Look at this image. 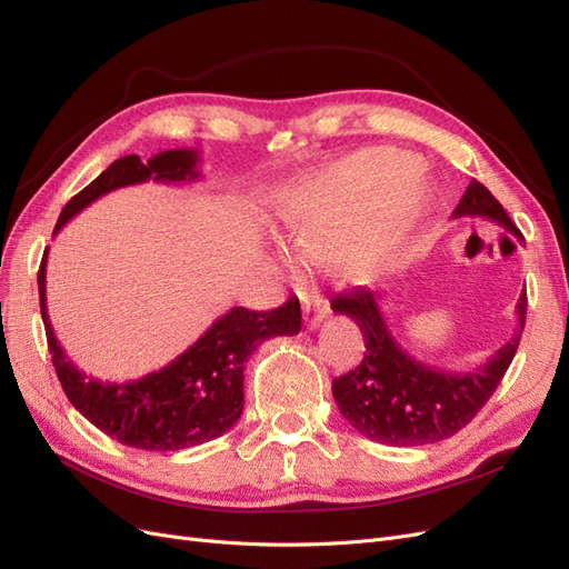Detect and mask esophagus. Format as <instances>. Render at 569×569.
I'll return each mask as SVG.
<instances>
[{"label":"esophagus","instance_id":"obj_1","mask_svg":"<svg viewBox=\"0 0 569 569\" xmlns=\"http://www.w3.org/2000/svg\"><path fill=\"white\" fill-rule=\"evenodd\" d=\"M301 303H303V318H306V325L308 330H316V327H320V322L330 316V303H327L318 291H311V295L301 297Z\"/></svg>","mask_w":569,"mask_h":569}]
</instances>
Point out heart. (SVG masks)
<instances>
[{
  "label": "heart",
  "instance_id": "obj_1",
  "mask_svg": "<svg viewBox=\"0 0 569 569\" xmlns=\"http://www.w3.org/2000/svg\"><path fill=\"white\" fill-rule=\"evenodd\" d=\"M425 201V178L410 153L366 149L308 180L284 209L282 230L306 261L339 258L360 278L406 251Z\"/></svg>",
  "mask_w": 569,
  "mask_h": 569
}]
</instances>
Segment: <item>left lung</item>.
I'll use <instances>...</instances> for the list:
<instances>
[{
	"label": "left lung",
	"instance_id": "8db88e82",
	"mask_svg": "<svg viewBox=\"0 0 569 569\" xmlns=\"http://www.w3.org/2000/svg\"><path fill=\"white\" fill-rule=\"evenodd\" d=\"M487 218L510 234L522 232L493 199L489 189L472 180L453 218ZM332 311L351 318L366 339L360 366L332 382V396L356 432L391 446H422L453 437L489 401L503 380L520 347L527 316V295L518 301V327L485 366L472 372H446L412 358L389 332L377 303V291L353 289L332 299Z\"/></svg>",
	"mask_w": 569,
	"mask_h": 569
}]
</instances>
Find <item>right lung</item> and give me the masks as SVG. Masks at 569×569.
Instances as JSON below:
<instances>
[{
  "label": "right lung",
  "instance_id": "1",
  "mask_svg": "<svg viewBox=\"0 0 569 569\" xmlns=\"http://www.w3.org/2000/svg\"><path fill=\"white\" fill-rule=\"evenodd\" d=\"M197 149H168L151 157H123L63 206L54 234L92 201L113 189L140 182H197ZM47 253L38 272L40 311L47 330L51 363L68 401L101 432L142 451H180L226 435L244 410V363L272 337L301 330V306L291 297L272 311L234 306L218 318L192 347L157 372L130 382H101L88 377L66 356L47 316Z\"/></svg>",
  "mask_w": 569,
  "mask_h": 569
}]
</instances>
